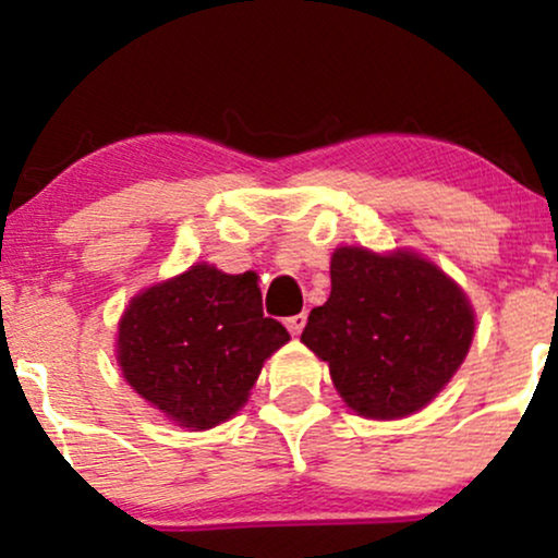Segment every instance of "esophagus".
Wrapping results in <instances>:
<instances>
[{
  "label": "esophagus",
  "instance_id": "34e87169",
  "mask_svg": "<svg viewBox=\"0 0 558 558\" xmlns=\"http://www.w3.org/2000/svg\"><path fill=\"white\" fill-rule=\"evenodd\" d=\"M304 325H306V312H301V315H293V317L286 319V328H288V332H291V336H301Z\"/></svg>",
  "mask_w": 558,
  "mask_h": 558
}]
</instances>
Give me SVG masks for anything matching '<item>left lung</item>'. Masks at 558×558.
<instances>
[{
  "mask_svg": "<svg viewBox=\"0 0 558 558\" xmlns=\"http://www.w3.org/2000/svg\"><path fill=\"white\" fill-rule=\"evenodd\" d=\"M472 336L470 299L433 262L341 246L330 259V299L312 310L301 341L328 362L356 414L399 420L444 390Z\"/></svg>",
  "mask_w": 558,
  "mask_h": 558,
  "instance_id": "1",
  "label": "left lung"
}]
</instances>
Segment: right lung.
Returning <instances> with one entry per match:
<instances>
[{
	"label": "right lung",
	"mask_w": 558,
	"mask_h": 558,
	"mask_svg": "<svg viewBox=\"0 0 558 558\" xmlns=\"http://www.w3.org/2000/svg\"><path fill=\"white\" fill-rule=\"evenodd\" d=\"M288 341L283 325L262 312L257 275L194 265L131 299L118 364L165 417L209 430L248 401L262 364Z\"/></svg>",
	"instance_id": "1"
}]
</instances>
